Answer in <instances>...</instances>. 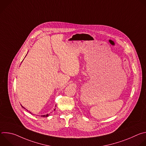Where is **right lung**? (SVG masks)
Masks as SVG:
<instances>
[{
	"instance_id": "add662e5",
	"label": "right lung",
	"mask_w": 146,
	"mask_h": 146,
	"mask_svg": "<svg viewBox=\"0 0 146 146\" xmlns=\"http://www.w3.org/2000/svg\"><path fill=\"white\" fill-rule=\"evenodd\" d=\"M23 107V106H22ZM25 109V108H24ZM50 114H46V115H41V117H48L49 115H50Z\"/></svg>"
}]
</instances>
